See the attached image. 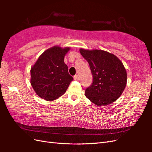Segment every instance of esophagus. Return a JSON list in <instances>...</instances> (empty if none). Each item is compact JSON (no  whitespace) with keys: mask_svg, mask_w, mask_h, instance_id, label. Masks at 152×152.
Here are the masks:
<instances>
[{"mask_svg":"<svg viewBox=\"0 0 152 152\" xmlns=\"http://www.w3.org/2000/svg\"><path fill=\"white\" fill-rule=\"evenodd\" d=\"M74 80H79V76L78 75H75L74 76Z\"/></svg>","mask_w":152,"mask_h":152,"instance_id":"obj_1","label":"esophagus"}]
</instances>
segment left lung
Listing matches in <instances>:
<instances>
[{
	"label": "left lung",
	"instance_id": "8db88e82",
	"mask_svg": "<svg viewBox=\"0 0 152 152\" xmlns=\"http://www.w3.org/2000/svg\"><path fill=\"white\" fill-rule=\"evenodd\" d=\"M80 52L88 61L93 75V83L85 95L96 106H106L115 101L127 84V72L115 55L104 50H85Z\"/></svg>",
	"mask_w": 152,
	"mask_h": 152
}]
</instances>
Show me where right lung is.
I'll list each match as a JSON object with an SVG mask.
<instances>
[{
    "instance_id": "1",
    "label": "right lung",
    "mask_w": 152,
    "mask_h": 152,
    "mask_svg": "<svg viewBox=\"0 0 152 152\" xmlns=\"http://www.w3.org/2000/svg\"><path fill=\"white\" fill-rule=\"evenodd\" d=\"M69 47L55 46L42 53L31 69V84L37 95L48 101L63 95L73 78L68 72L64 57Z\"/></svg>"
}]
</instances>
